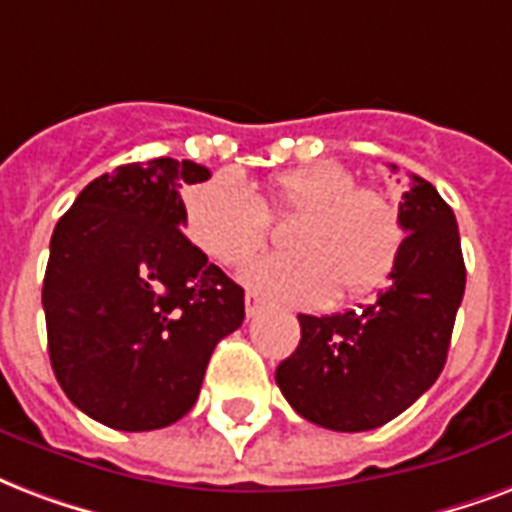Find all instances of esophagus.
Instances as JSON below:
<instances>
[{"instance_id": "1", "label": "esophagus", "mask_w": 512, "mask_h": 512, "mask_svg": "<svg viewBox=\"0 0 512 512\" xmlns=\"http://www.w3.org/2000/svg\"><path fill=\"white\" fill-rule=\"evenodd\" d=\"M244 308H247V317H257V314L263 311V300L257 298L255 292H247V298H244Z\"/></svg>"}]
</instances>
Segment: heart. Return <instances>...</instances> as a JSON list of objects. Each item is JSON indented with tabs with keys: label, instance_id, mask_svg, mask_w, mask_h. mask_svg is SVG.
I'll return each instance as SVG.
<instances>
[{
	"label": "heart",
	"instance_id": "1",
	"mask_svg": "<svg viewBox=\"0 0 512 512\" xmlns=\"http://www.w3.org/2000/svg\"><path fill=\"white\" fill-rule=\"evenodd\" d=\"M273 217H298L290 255L260 257L241 271L249 290L287 306L319 308L343 292L368 298L395 273L405 247L397 204L335 161L303 163L271 179L260 195L222 171L187 198V236L220 265H241L268 241Z\"/></svg>",
	"mask_w": 512,
	"mask_h": 512
}]
</instances>
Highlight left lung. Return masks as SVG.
<instances>
[{"label":"left lung","mask_w":512,"mask_h":512,"mask_svg":"<svg viewBox=\"0 0 512 512\" xmlns=\"http://www.w3.org/2000/svg\"><path fill=\"white\" fill-rule=\"evenodd\" d=\"M400 214L408 236L389 287L357 311L300 314L298 349L276 368L287 403L319 427H381L411 408L446 365L467 279L456 217L421 177H411Z\"/></svg>","instance_id":"1"}]
</instances>
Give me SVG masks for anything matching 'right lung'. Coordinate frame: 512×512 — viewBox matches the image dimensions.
I'll use <instances>...</instances> for the list:
<instances>
[{"instance_id":"obj_1","label":"right lung","mask_w":512,"mask_h":512,"mask_svg":"<svg viewBox=\"0 0 512 512\" xmlns=\"http://www.w3.org/2000/svg\"><path fill=\"white\" fill-rule=\"evenodd\" d=\"M209 177L174 158L117 166L53 230L42 284L50 365L66 397L112 429L182 419L214 346L244 322V290L182 233L179 190Z\"/></svg>"}]
</instances>
